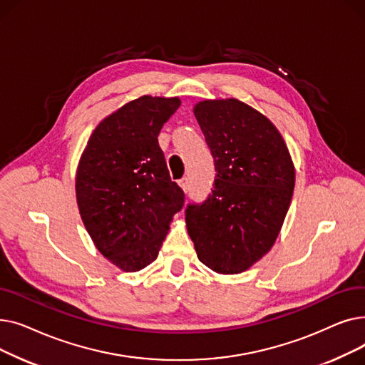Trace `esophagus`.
<instances>
[{
    "instance_id": "esophagus-1",
    "label": "esophagus",
    "mask_w": 365,
    "mask_h": 365,
    "mask_svg": "<svg viewBox=\"0 0 365 365\" xmlns=\"http://www.w3.org/2000/svg\"><path fill=\"white\" fill-rule=\"evenodd\" d=\"M179 186L185 190V192H187V189H189V180H187V178L180 179V180H179Z\"/></svg>"
}]
</instances>
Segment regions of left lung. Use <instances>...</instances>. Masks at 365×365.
<instances>
[{
	"mask_svg": "<svg viewBox=\"0 0 365 365\" xmlns=\"http://www.w3.org/2000/svg\"><path fill=\"white\" fill-rule=\"evenodd\" d=\"M195 118L212 150L216 180L202 205L186 208V229L210 269L247 271L275 244L296 182L292 155L274 123L238 99L201 101Z\"/></svg>",
	"mask_w": 365,
	"mask_h": 365,
	"instance_id": "1",
	"label": "left lung"
}]
</instances>
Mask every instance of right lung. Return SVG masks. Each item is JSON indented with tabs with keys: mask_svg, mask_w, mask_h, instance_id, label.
I'll list each match as a JSON object with an SVG mask.
<instances>
[{
	"mask_svg": "<svg viewBox=\"0 0 365 365\" xmlns=\"http://www.w3.org/2000/svg\"><path fill=\"white\" fill-rule=\"evenodd\" d=\"M179 98L127 102L91 133L75 175L80 216L96 248L124 272L158 257L170 223L185 202L170 179L158 134Z\"/></svg>",
	"mask_w": 365,
	"mask_h": 365,
	"instance_id": "right-lung-1",
	"label": "right lung"
}]
</instances>
